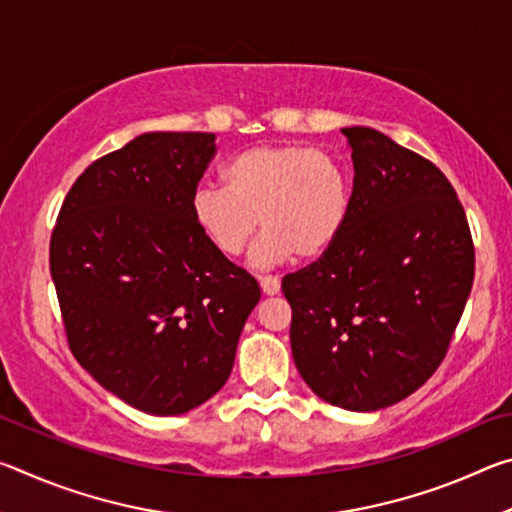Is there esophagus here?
Wrapping results in <instances>:
<instances>
[{"label": "esophagus", "instance_id": "34e87169", "mask_svg": "<svg viewBox=\"0 0 512 512\" xmlns=\"http://www.w3.org/2000/svg\"><path fill=\"white\" fill-rule=\"evenodd\" d=\"M259 287H262L264 296H277V293H280V280L273 275H264L259 277Z\"/></svg>", "mask_w": 512, "mask_h": 512}]
</instances>
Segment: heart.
Returning <instances> with one entry per match:
<instances>
[{"instance_id":"heart-1","label":"heart","mask_w":512,"mask_h":512,"mask_svg":"<svg viewBox=\"0 0 512 512\" xmlns=\"http://www.w3.org/2000/svg\"><path fill=\"white\" fill-rule=\"evenodd\" d=\"M225 187L203 183L189 210L201 235L225 257L246 250L266 230L253 259L259 266L325 255L350 212V180L339 162L307 146H253L223 171Z\"/></svg>"}]
</instances>
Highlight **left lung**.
<instances>
[{
  "mask_svg": "<svg viewBox=\"0 0 512 512\" xmlns=\"http://www.w3.org/2000/svg\"><path fill=\"white\" fill-rule=\"evenodd\" d=\"M354 164L341 237L282 280L291 352L320 400L379 411L418 391L440 361L474 282L465 210L445 173L391 137L343 128Z\"/></svg>",
  "mask_w": 512,
  "mask_h": 512,
  "instance_id": "8db88e82",
  "label": "left lung"
}]
</instances>
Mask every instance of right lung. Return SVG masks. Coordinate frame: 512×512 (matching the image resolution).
<instances>
[{"label": "right lung", "instance_id": "add662e5", "mask_svg": "<svg viewBox=\"0 0 512 512\" xmlns=\"http://www.w3.org/2000/svg\"><path fill=\"white\" fill-rule=\"evenodd\" d=\"M214 133H144L92 162L69 189L49 266L69 348L151 415L196 409L223 388L262 298L189 210Z\"/></svg>", "mask_w": 512, "mask_h": 512}]
</instances>
